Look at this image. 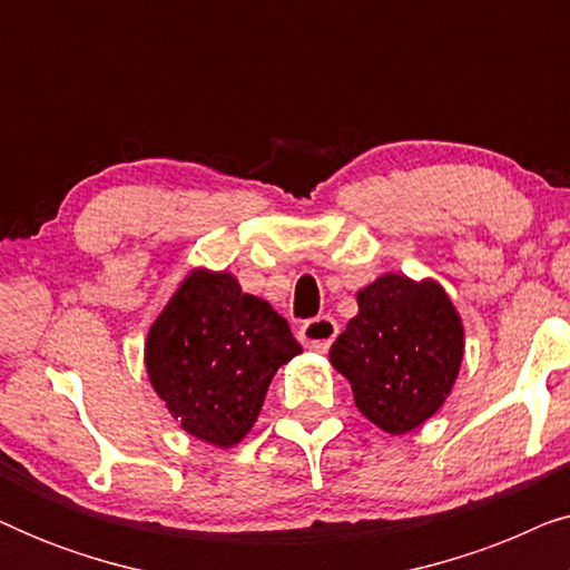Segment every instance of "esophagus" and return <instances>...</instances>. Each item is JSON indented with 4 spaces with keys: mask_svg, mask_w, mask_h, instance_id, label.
Wrapping results in <instances>:
<instances>
[{
    "mask_svg": "<svg viewBox=\"0 0 570 570\" xmlns=\"http://www.w3.org/2000/svg\"><path fill=\"white\" fill-rule=\"evenodd\" d=\"M340 326L332 316H316L301 326V342L314 353H326L332 347L334 337H337Z\"/></svg>",
    "mask_w": 570,
    "mask_h": 570,
    "instance_id": "obj_1",
    "label": "esophagus"
}]
</instances>
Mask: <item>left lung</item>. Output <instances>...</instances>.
Wrapping results in <instances>:
<instances>
[{
    "mask_svg": "<svg viewBox=\"0 0 570 570\" xmlns=\"http://www.w3.org/2000/svg\"><path fill=\"white\" fill-rule=\"evenodd\" d=\"M357 314L330 350L355 407L389 435L431 420L449 400L464 357V324L433 277L386 272L357 291Z\"/></svg>",
    "mask_w": 570,
    "mask_h": 570,
    "instance_id": "left-lung-1",
    "label": "left lung"
}]
</instances>
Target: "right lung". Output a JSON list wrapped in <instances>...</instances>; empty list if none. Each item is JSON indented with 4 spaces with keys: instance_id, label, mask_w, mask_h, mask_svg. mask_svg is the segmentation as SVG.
<instances>
[{
    "instance_id": "add662e5",
    "label": "right lung",
    "mask_w": 570,
    "mask_h": 570,
    "mask_svg": "<svg viewBox=\"0 0 570 570\" xmlns=\"http://www.w3.org/2000/svg\"><path fill=\"white\" fill-rule=\"evenodd\" d=\"M301 355L291 326L230 272L194 267L147 332L155 394L191 439L240 443L259 417L279 365Z\"/></svg>"
}]
</instances>
